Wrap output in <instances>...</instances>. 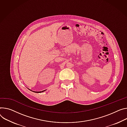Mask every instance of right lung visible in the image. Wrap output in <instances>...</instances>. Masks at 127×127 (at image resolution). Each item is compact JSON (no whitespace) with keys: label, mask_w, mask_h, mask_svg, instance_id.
I'll list each match as a JSON object with an SVG mask.
<instances>
[{"label":"right lung","mask_w":127,"mask_h":127,"mask_svg":"<svg viewBox=\"0 0 127 127\" xmlns=\"http://www.w3.org/2000/svg\"><path fill=\"white\" fill-rule=\"evenodd\" d=\"M29 90H30V91H31V90H30V89H29ZM46 91V90H43V91H40V92H35V91H33V92H35V93H42V92H43L44 91Z\"/></svg>","instance_id":"1"}]
</instances>
